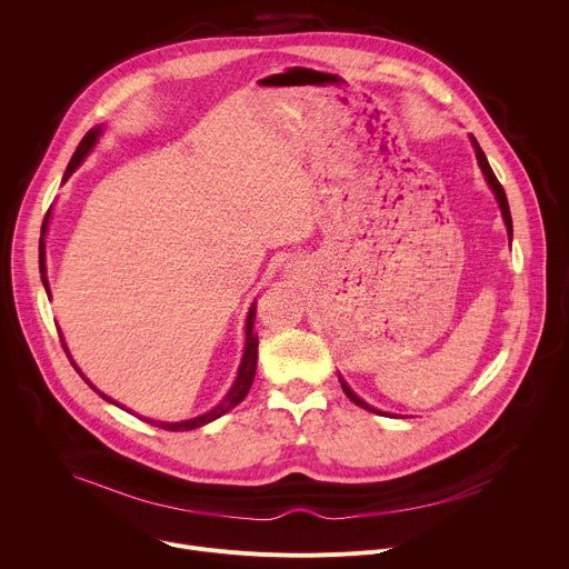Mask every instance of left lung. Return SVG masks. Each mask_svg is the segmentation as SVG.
Masks as SVG:
<instances>
[{
	"instance_id": "obj_1",
	"label": "left lung",
	"mask_w": 569,
	"mask_h": 569,
	"mask_svg": "<svg viewBox=\"0 0 569 569\" xmlns=\"http://www.w3.org/2000/svg\"><path fill=\"white\" fill-rule=\"evenodd\" d=\"M470 143H472V150H475V157H477V164H479V169H481V176H483V180H486V184H489V189L493 191V196H496V200H498V207H500V211H502V220H505V224H507V233H509V242L513 240V222H511V211H509V200H507V193H505V189H502V184L498 182V178H496V173H493V169H491V164H489V159H486V154H483V150L479 148V143H477V139L470 134ZM340 385H342V389H345V393L358 405V408H362V410H367V412H373V415H380L378 410H373L371 405H367L362 398H358L353 391H351V387L340 378Z\"/></svg>"
}]
</instances>
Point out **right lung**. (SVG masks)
<instances>
[{"instance_id":"obj_1","label":"right lung","mask_w":569,"mask_h":569,"mask_svg":"<svg viewBox=\"0 0 569 569\" xmlns=\"http://www.w3.org/2000/svg\"><path fill=\"white\" fill-rule=\"evenodd\" d=\"M103 134V126H97V128H92L86 137H83V141L78 143V148H76V152H73V157H71V161L67 164V171H64V178H62V182H67L69 180V176L83 164V161L88 159V154L94 150V146L99 143V137ZM49 218H51V209L47 211V218H44V222H42V233H40V277H42V286H44V290H47V297L51 299V288H49V279H47V254H44V236H47V229H49ZM254 312H257V303H252L250 306V310H248V321H246V351H242V360H240V367H238V373H236V380H233V385H231V389L227 391V396L216 405V408H211L209 412H204V415H200V417H193V419H187V421H150V419H143V421H148V423H152V426H157V428H161V430H171V432H182V430H196V428H202V426H207V423H211V421H216V419H220L222 415H227L229 410H233L236 405L248 396V391H250V387H252V382H254V376H257V360H259V336L254 333ZM62 349H64V353H67V358H69V362L73 365V369L83 376V371L78 369V365L73 362V358H71V353H69V349H67V345H64V338H62ZM83 380L94 389V391H99L86 376H83ZM99 396L103 398V400H108V402H112V405H117V408H121V410H126L123 405H119V402H114L110 396H106V393H101L99 391Z\"/></svg>"}]
</instances>
